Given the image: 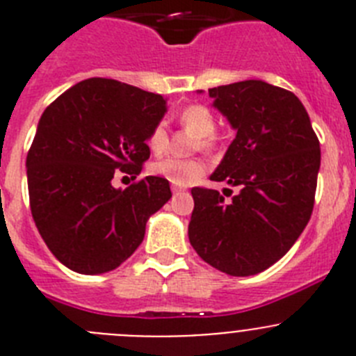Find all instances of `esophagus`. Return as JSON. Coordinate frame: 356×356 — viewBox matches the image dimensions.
Wrapping results in <instances>:
<instances>
[{"label":"esophagus","mask_w":356,"mask_h":356,"mask_svg":"<svg viewBox=\"0 0 356 356\" xmlns=\"http://www.w3.org/2000/svg\"><path fill=\"white\" fill-rule=\"evenodd\" d=\"M172 193H175V194H180V193H184V188H181V187H176V185H172Z\"/></svg>","instance_id":"34e87169"}]
</instances>
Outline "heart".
Here are the masks:
<instances>
[{"instance_id":"b5f03b06","label":"heart","mask_w":356,"mask_h":356,"mask_svg":"<svg viewBox=\"0 0 356 356\" xmlns=\"http://www.w3.org/2000/svg\"><path fill=\"white\" fill-rule=\"evenodd\" d=\"M180 122L187 130L196 134L197 137H203V146H210L212 144V137L210 135L216 130V118H213L212 110L207 108L203 105H191L185 106L178 115ZM147 146L153 153H162L168 146V130L163 124H156L153 131L149 134L147 139ZM205 163L197 159H178V156H165V159L156 160L151 165L153 175L162 176L172 185H191L203 176L205 172Z\"/></svg>"}]
</instances>
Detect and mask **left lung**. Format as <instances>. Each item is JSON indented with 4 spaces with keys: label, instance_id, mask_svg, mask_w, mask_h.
I'll list each match as a JSON object with an SVG mask.
<instances>
[{
    "label": "left lung",
    "instance_id": "obj_1",
    "mask_svg": "<svg viewBox=\"0 0 356 356\" xmlns=\"http://www.w3.org/2000/svg\"><path fill=\"white\" fill-rule=\"evenodd\" d=\"M209 96L237 131L210 180L238 194L226 203L213 188L194 187L188 241L226 275H259L291 250L312 216L319 140L291 90L246 80L213 87Z\"/></svg>",
    "mask_w": 356,
    "mask_h": 356
}]
</instances>
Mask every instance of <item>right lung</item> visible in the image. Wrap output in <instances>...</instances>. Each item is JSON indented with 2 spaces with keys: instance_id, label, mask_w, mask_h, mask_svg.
Listing matches in <instances>:
<instances>
[{
  "instance_id": "right-lung-1",
  "label": "right lung",
  "mask_w": 356,
  "mask_h": 356,
  "mask_svg": "<svg viewBox=\"0 0 356 356\" xmlns=\"http://www.w3.org/2000/svg\"><path fill=\"white\" fill-rule=\"evenodd\" d=\"M165 112L160 94L89 78L40 115L26 156L30 209L46 246L71 271L102 275L121 266L140 246L147 219L171 200L160 176L112 185L115 171L139 175L149 159L146 140Z\"/></svg>"
}]
</instances>
